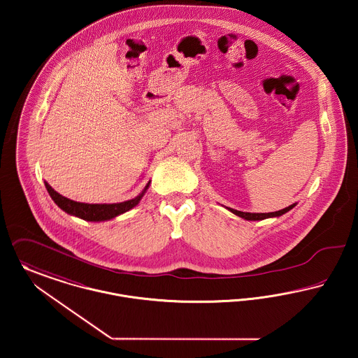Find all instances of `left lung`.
Returning a JSON list of instances; mask_svg holds the SVG:
<instances>
[{
	"mask_svg": "<svg viewBox=\"0 0 358 358\" xmlns=\"http://www.w3.org/2000/svg\"><path fill=\"white\" fill-rule=\"evenodd\" d=\"M295 206H296V203L285 207V208L279 210V211H272V213H245V211H238V210H234V208H230V207H227V210L231 211L233 214L244 218L246 221H262V220H266V218H278V217L285 214L287 211H289L291 208H294Z\"/></svg>",
	"mask_w": 358,
	"mask_h": 358,
	"instance_id": "obj_1",
	"label": "left lung"
}]
</instances>
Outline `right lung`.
<instances>
[{
  "instance_id": "obj_1",
  "label": "right lung",
  "mask_w": 358,
  "mask_h": 358,
  "mask_svg": "<svg viewBox=\"0 0 358 358\" xmlns=\"http://www.w3.org/2000/svg\"><path fill=\"white\" fill-rule=\"evenodd\" d=\"M150 183L151 182H148V185L141 191V194H138L133 199L125 201V202H120V203H101L99 205V203H82V202L71 201V199L60 195L47 182H44L45 188H47L48 194L51 195L52 201L63 211H66L70 215H76L78 218H82L85 221H92V222H101V221L113 220L117 215H121V214L129 211L133 207L137 206L138 202L141 201V198L144 196L145 191L150 187Z\"/></svg>"
}]
</instances>
